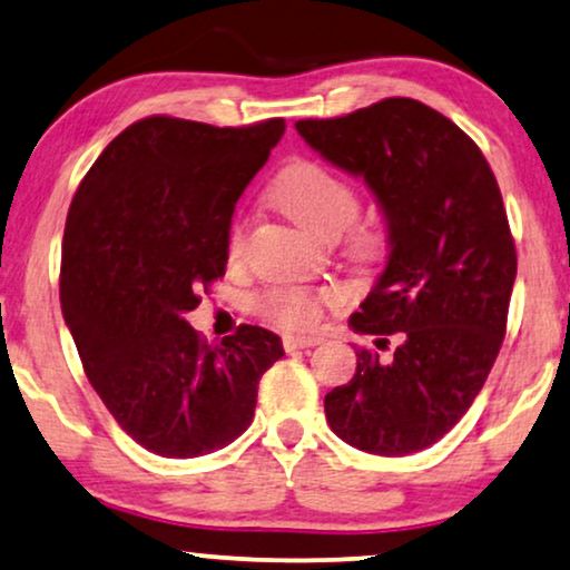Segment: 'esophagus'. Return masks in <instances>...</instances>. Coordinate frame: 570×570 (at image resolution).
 Here are the masks:
<instances>
[{"label":"esophagus","instance_id":"esophagus-1","mask_svg":"<svg viewBox=\"0 0 570 570\" xmlns=\"http://www.w3.org/2000/svg\"><path fill=\"white\" fill-rule=\"evenodd\" d=\"M321 342V336H294V334H286L284 336V350L286 352H294V350H307V347H315V344Z\"/></svg>","mask_w":570,"mask_h":570}]
</instances>
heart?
I'll use <instances>...</instances> for the list:
<instances>
[{"instance_id":"1","label":"heart","mask_w":570,"mask_h":570,"mask_svg":"<svg viewBox=\"0 0 570 570\" xmlns=\"http://www.w3.org/2000/svg\"><path fill=\"white\" fill-rule=\"evenodd\" d=\"M271 197L286 215L309 228V232L334 239L350 228L347 244L352 255L373 257L384 247V232L371 223L352 226L360 213L357 189L347 178L338 176L318 160H294L278 173ZM247 242V220H236L228 232V257L239 261ZM334 302L331 292L299 289V286H276L257 299V309L265 321L281 328H313L321 321L323 307Z\"/></svg>"}]
</instances>
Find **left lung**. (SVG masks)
<instances>
[{
    "instance_id": "obj_1",
    "label": "left lung",
    "mask_w": 570,
    "mask_h": 570,
    "mask_svg": "<svg viewBox=\"0 0 570 570\" xmlns=\"http://www.w3.org/2000/svg\"><path fill=\"white\" fill-rule=\"evenodd\" d=\"M297 131L363 176L392 247L350 326L397 347L357 350L355 376L323 402L328 426L371 455L421 452L468 413L505 338L518 257L500 186L476 141L417 99L297 120Z\"/></svg>"
}]
</instances>
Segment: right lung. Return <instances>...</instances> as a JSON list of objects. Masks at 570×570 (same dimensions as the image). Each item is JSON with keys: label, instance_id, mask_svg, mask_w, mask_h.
Listing matches in <instances>:
<instances>
[{"label": "right lung", "instance_id": "add662e5", "mask_svg": "<svg viewBox=\"0 0 570 570\" xmlns=\"http://www.w3.org/2000/svg\"><path fill=\"white\" fill-rule=\"evenodd\" d=\"M284 118L239 128L149 115L107 144L70 202L60 302L94 392L163 458L242 436L257 384L284 355L268 328L207 344L186 321L226 273L236 199L284 136Z\"/></svg>", "mask_w": 570, "mask_h": 570}]
</instances>
